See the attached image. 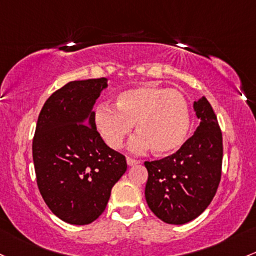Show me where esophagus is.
I'll list each match as a JSON object with an SVG mask.
<instances>
[{
  "instance_id": "obj_1",
  "label": "esophagus",
  "mask_w": 256,
  "mask_h": 256,
  "mask_svg": "<svg viewBox=\"0 0 256 256\" xmlns=\"http://www.w3.org/2000/svg\"><path fill=\"white\" fill-rule=\"evenodd\" d=\"M126 162H128V166H134V165H136V164H138V160H136V159H132V158H130V156H128V158H126Z\"/></svg>"
}]
</instances>
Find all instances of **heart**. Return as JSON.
I'll return each instance as SVG.
<instances>
[{
  "label": "heart",
  "mask_w": 256,
  "mask_h": 256,
  "mask_svg": "<svg viewBox=\"0 0 256 256\" xmlns=\"http://www.w3.org/2000/svg\"><path fill=\"white\" fill-rule=\"evenodd\" d=\"M115 108L102 104L94 114V124L104 142L119 150L136 126L138 134L130 148L141 152L152 147L158 156H170L186 142L190 130V113L181 92L169 87L142 85L120 92Z\"/></svg>",
  "instance_id": "1"
}]
</instances>
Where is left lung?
I'll use <instances>...</instances> for the list:
<instances>
[{
	"label": "left lung",
	"mask_w": 256,
	"mask_h": 256,
	"mask_svg": "<svg viewBox=\"0 0 256 256\" xmlns=\"http://www.w3.org/2000/svg\"><path fill=\"white\" fill-rule=\"evenodd\" d=\"M200 124L176 153L146 162L144 196L156 218L184 224L198 218L216 194L222 166V134L206 97L193 103Z\"/></svg>",
	"instance_id": "8db88e82"
}]
</instances>
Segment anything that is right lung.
I'll list each match as a JSON object with an SVG mask.
<instances>
[{"label":"right lung","mask_w":256,"mask_h":256,"mask_svg":"<svg viewBox=\"0 0 256 256\" xmlns=\"http://www.w3.org/2000/svg\"><path fill=\"white\" fill-rule=\"evenodd\" d=\"M106 78L70 81L46 100L36 124L32 159L38 187L50 212L72 224L94 222L128 169L106 144L94 109Z\"/></svg>","instance_id":"obj_1"}]
</instances>
